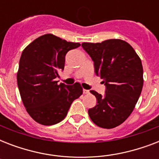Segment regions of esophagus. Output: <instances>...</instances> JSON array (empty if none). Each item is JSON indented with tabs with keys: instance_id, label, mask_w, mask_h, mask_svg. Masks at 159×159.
Returning a JSON list of instances; mask_svg holds the SVG:
<instances>
[{
	"instance_id": "esophagus-1",
	"label": "esophagus",
	"mask_w": 159,
	"mask_h": 159,
	"mask_svg": "<svg viewBox=\"0 0 159 159\" xmlns=\"http://www.w3.org/2000/svg\"><path fill=\"white\" fill-rule=\"evenodd\" d=\"M83 93H84V94H88V93H89V90L83 89Z\"/></svg>"
}]
</instances>
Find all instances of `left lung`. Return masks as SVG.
<instances>
[{"mask_svg": "<svg viewBox=\"0 0 159 159\" xmlns=\"http://www.w3.org/2000/svg\"><path fill=\"white\" fill-rule=\"evenodd\" d=\"M82 47L92 57L95 73L106 86L104 96L91 91L97 103L88 110L90 118L99 127L115 128L132 113L142 92L140 58L130 44L121 39L82 43Z\"/></svg>", "mask_w": 159, "mask_h": 159, "instance_id": "1", "label": "left lung"}]
</instances>
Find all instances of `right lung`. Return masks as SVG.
Wrapping results in <instances>:
<instances>
[{
    "mask_svg": "<svg viewBox=\"0 0 159 159\" xmlns=\"http://www.w3.org/2000/svg\"><path fill=\"white\" fill-rule=\"evenodd\" d=\"M80 45L47 34L34 39L22 52L17 84L24 106L36 122L43 125L59 123L72 102L82 94L78 82L69 86L56 81L58 72L64 69L67 52Z\"/></svg>",
    "mask_w": 159,
    "mask_h": 159,
    "instance_id": "obj_1",
    "label": "right lung"
}]
</instances>
